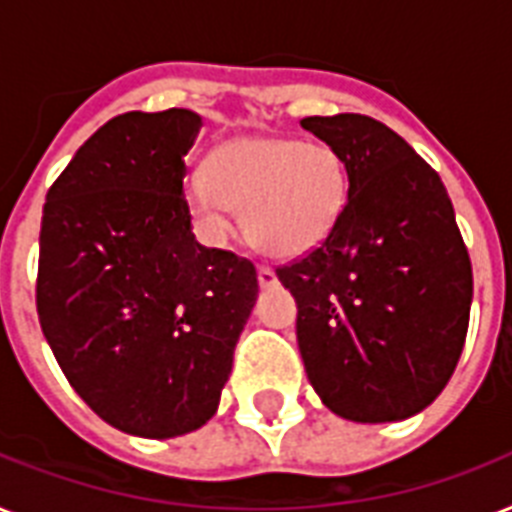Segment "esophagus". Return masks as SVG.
Here are the masks:
<instances>
[{"label":"esophagus","instance_id":"34e87169","mask_svg":"<svg viewBox=\"0 0 512 512\" xmlns=\"http://www.w3.org/2000/svg\"><path fill=\"white\" fill-rule=\"evenodd\" d=\"M257 281H260V287L263 289H271L279 284V279H276V271H273V268H268V265H260V268H257Z\"/></svg>","mask_w":512,"mask_h":512}]
</instances>
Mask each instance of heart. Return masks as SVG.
I'll list each match as a JSON object with an SVG mask.
<instances>
[{
  "label": "heart",
  "instance_id": "heart-1",
  "mask_svg": "<svg viewBox=\"0 0 512 512\" xmlns=\"http://www.w3.org/2000/svg\"><path fill=\"white\" fill-rule=\"evenodd\" d=\"M348 167L321 140L241 135L209 154L188 183V207L220 239L241 209L247 239L271 257H300L327 239L348 204Z\"/></svg>",
  "mask_w": 512,
  "mask_h": 512
}]
</instances>
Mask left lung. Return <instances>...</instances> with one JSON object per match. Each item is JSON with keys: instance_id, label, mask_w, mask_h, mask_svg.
<instances>
[{"instance_id": "1", "label": "left lung", "mask_w": 512, "mask_h": 512, "mask_svg": "<svg viewBox=\"0 0 512 512\" xmlns=\"http://www.w3.org/2000/svg\"><path fill=\"white\" fill-rule=\"evenodd\" d=\"M300 127L348 167V204L308 257L276 271L297 303L313 390L353 422H398L438 398L468 335L473 271L444 183L361 114Z\"/></svg>"}]
</instances>
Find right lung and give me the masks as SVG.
I'll return each instance as SVG.
<instances>
[{"label":"right lung","instance_id":"right-lung-1","mask_svg":"<svg viewBox=\"0 0 512 512\" xmlns=\"http://www.w3.org/2000/svg\"><path fill=\"white\" fill-rule=\"evenodd\" d=\"M188 108L106 122L47 193L39 324L84 404L138 438L212 420L257 300L255 265L201 247L183 199Z\"/></svg>","mask_w":512,"mask_h":512}]
</instances>
